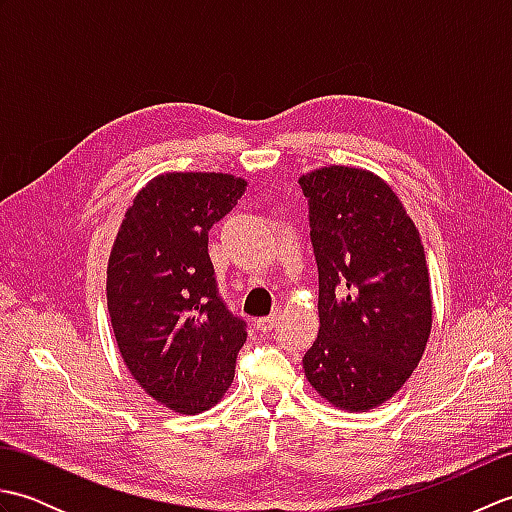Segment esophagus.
Masks as SVG:
<instances>
[{"instance_id": "34e87169", "label": "esophagus", "mask_w": 512, "mask_h": 512, "mask_svg": "<svg viewBox=\"0 0 512 512\" xmlns=\"http://www.w3.org/2000/svg\"><path fill=\"white\" fill-rule=\"evenodd\" d=\"M279 321H281V310L277 308L273 314H268V317H262V319H257V330H262V332H273L277 325H279Z\"/></svg>"}]
</instances>
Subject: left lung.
<instances>
[{"instance_id": "obj_1", "label": "left lung", "mask_w": 512, "mask_h": 512, "mask_svg": "<svg viewBox=\"0 0 512 512\" xmlns=\"http://www.w3.org/2000/svg\"><path fill=\"white\" fill-rule=\"evenodd\" d=\"M299 184L319 268V334L303 369L330 405L374 409L405 385L431 334L422 239L398 195L372 171L330 165Z\"/></svg>"}]
</instances>
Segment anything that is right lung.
Returning <instances> with one entry per match:
<instances>
[{"instance_id":"add662e5","label":"right lung","mask_w":512,"mask_h":512,"mask_svg":"<svg viewBox=\"0 0 512 512\" xmlns=\"http://www.w3.org/2000/svg\"><path fill=\"white\" fill-rule=\"evenodd\" d=\"M246 180L171 171L149 180L118 228L107 264V310L118 352L160 405L195 416L222 400L246 343V323L217 295L211 226Z\"/></svg>"}]
</instances>
